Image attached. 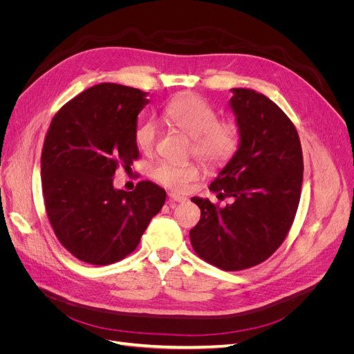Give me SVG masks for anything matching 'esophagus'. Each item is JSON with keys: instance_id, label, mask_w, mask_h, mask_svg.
<instances>
[{"instance_id": "34e87169", "label": "esophagus", "mask_w": 354, "mask_h": 354, "mask_svg": "<svg viewBox=\"0 0 354 354\" xmlns=\"http://www.w3.org/2000/svg\"><path fill=\"white\" fill-rule=\"evenodd\" d=\"M168 198H169V202H185V201H186V198H185V196L176 195V194H169V195H168Z\"/></svg>"}]
</instances>
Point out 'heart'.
Here are the masks:
<instances>
[{
	"label": "heart",
	"instance_id": "b5f03b06",
	"mask_svg": "<svg viewBox=\"0 0 354 354\" xmlns=\"http://www.w3.org/2000/svg\"><path fill=\"white\" fill-rule=\"evenodd\" d=\"M167 122L190 137L187 155H195L207 168L216 169L227 165L236 156L242 133L234 120H218V112L195 94H185L171 99L162 109ZM134 142L138 151L152 155L158 145V127L143 121L136 127ZM196 160L168 162L159 160L151 168V177L158 185L171 190H185L199 176Z\"/></svg>",
	"mask_w": 354,
	"mask_h": 354
}]
</instances>
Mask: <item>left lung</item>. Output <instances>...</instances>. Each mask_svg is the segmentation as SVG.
<instances>
[{
	"mask_svg": "<svg viewBox=\"0 0 354 354\" xmlns=\"http://www.w3.org/2000/svg\"><path fill=\"white\" fill-rule=\"evenodd\" d=\"M233 93L241 147L209 186L232 203L221 208L192 198L201 220L190 230L195 252L226 272L260 264L283 243L297 214L304 169L297 128L279 106L254 90Z\"/></svg>",
	"mask_w": 354,
	"mask_h": 354,
	"instance_id": "1",
	"label": "left lung"
}]
</instances>
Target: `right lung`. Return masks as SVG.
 I'll return each instance as SVG.
<instances>
[{"mask_svg": "<svg viewBox=\"0 0 354 354\" xmlns=\"http://www.w3.org/2000/svg\"><path fill=\"white\" fill-rule=\"evenodd\" d=\"M146 93L103 82L78 94L53 116L41 155L42 198L59 242L84 263L112 264L140 243L165 190L140 181L115 190L118 168L138 159L137 115Z\"/></svg>", "mask_w": 354, "mask_h": 354, "instance_id": "obj_1", "label": "right lung"}]
</instances>
